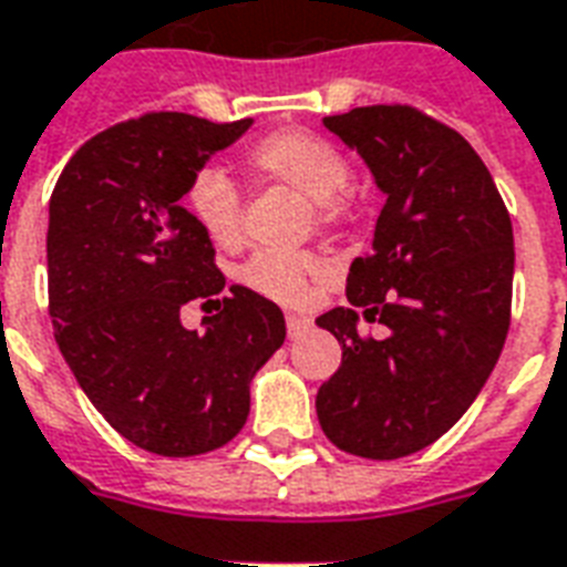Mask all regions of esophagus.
Masks as SVG:
<instances>
[{
    "mask_svg": "<svg viewBox=\"0 0 567 567\" xmlns=\"http://www.w3.org/2000/svg\"><path fill=\"white\" fill-rule=\"evenodd\" d=\"M313 328V322L307 319V316H296V313H289L287 316V333H289V340H298V337H305L307 331Z\"/></svg>",
    "mask_w": 567,
    "mask_h": 567,
    "instance_id": "obj_1",
    "label": "esophagus"
}]
</instances>
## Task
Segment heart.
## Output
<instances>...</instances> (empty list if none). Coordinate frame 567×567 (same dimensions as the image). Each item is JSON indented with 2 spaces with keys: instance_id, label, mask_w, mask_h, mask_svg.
<instances>
[{
  "instance_id": "obj_1",
  "label": "heart",
  "mask_w": 567,
  "mask_h": 567,
  "mask_svg": "<svg viewBox=\"0 0 567 567\" xmlns=\"http://www.w3.org/2000/svg\"><path fill=\"white\" fill-rule=\"evenodd\" d=\"M248 165L260 177L298 192L310 204L319 224H333L346 215L343 188L349 183V162L322 135L301 133V130L269 135L248 151ZM183 204L192 221L213 245L234 251L243 243V195L227 171H197L188 179ZM313 271L316 260L307 254L262 251L248 260L243 280L260 296L284 305H301L307 298V280Z\"/></svg>"
}]
</instances>
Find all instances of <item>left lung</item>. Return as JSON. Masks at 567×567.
<instances>
[{
    "label": "left lung",
    "mask_w": 567,
    "mask_h": 567,
    "mask_svg": "<svg viewBox=\"0 0 567 567\" xmlns=\"http://www.w3.org/2000/svg\"><path fill=\"white\" fill-rule=\"evenodd\" d=\"M322 124L358 151L384 206L346 278L349 307L316 319L343 343L316 414L333 446L388 462L450 432L485 388L512 313V218L480 153L416 109L363 105ZM361 315L389 337L361 338Z\"/></svg>",
    "instance_id": "1"
}]
</instances>
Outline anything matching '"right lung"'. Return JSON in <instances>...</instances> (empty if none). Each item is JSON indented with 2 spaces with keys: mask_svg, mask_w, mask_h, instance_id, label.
I'll return each instance as SVG.
<instances>
[{
  "mask_svg": "<svg viewBox=\"0 0 567 567\" xmlns=\"http://www.w3.org/2000/svg\"><path fill=\"white\" fill-rule=\"evenodd\" d=\"M156 112L94 135L50 197V316L70 372L126 441L186 458L234 441L251 381L287 337L280 307L224 289L215 248L186 213L188 179L251 130ZM188 300L216 307L200 332Z\"/></svg>",
  "mask_w": 567,
  "mask_h": 567,
  "instance_id": "right-lung-1",
  "label": "right lung"
}]
</instances>
